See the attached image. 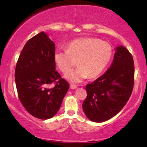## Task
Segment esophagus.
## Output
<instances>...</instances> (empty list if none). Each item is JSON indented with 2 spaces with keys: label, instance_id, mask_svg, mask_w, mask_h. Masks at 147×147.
Here are the masks:
<instances>
[{
  "label": "esophagus",
  "instance_id": "1",
  "mask_svg": "<svg viewBox=\"0 0 147 147\" xmlns=\"http://www.w3.org/2000/svg\"><path fill=\"white\" fill-rule=\"evenodd\" d=\"M70 88H71V89H76V88H77V86L71 84H70Z\"/></svg>",
  "mask_w": 147,
  "mask_h": 147
}]
</instances>
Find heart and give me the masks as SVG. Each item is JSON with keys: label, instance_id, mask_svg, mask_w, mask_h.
<instances>
[{"label": "heart", "instance_id": "1", "mask_svg": "<svg viewBox=\"0 0 147 147\" xmlns=\"http://www.w3.org/2000/svg\"><path fill=\"white\" fill-rule=\"evenodd\" d=\"M112 56L109 43L96 38L76 39L67 49L58 48L54 53V60L58 68L66 73L77 64L80 66L68 72L65 78L73 82H80L88 77L94 78L104 71Z\"/></svg>", "mask_w": 147, "mask_h": 147}]
</instances>
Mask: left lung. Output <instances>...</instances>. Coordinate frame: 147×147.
I'll return each mask as SVG.
<instances>
[{"label": "left lung", "instance_id": "1", "mask_svg": "<svg viewBox=\"0 0 147 147\" xmlns=\"http://www.w3.org/2000/svg\"><path fill=\"white\" fill-rule=\"evenodd\" d=\"M134 82L132 54L123 46L116 49L111 66L102 76L87 84L84 113L90 120L102 122L121 110L131 96Z\"/></svg>", "mask_w": 147, "mask_h": 147}]
</instances>
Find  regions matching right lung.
I'll use <instances>...</instances> for the list:
<instances>
[{
  "label": "right lung",
  "mask_w": 147,
  "mask_h": 147,
  "mask_svg": "<svg viewBox=\"0 0 147 147\" xmlns=\"http://www.w3.org/2000/svg\"><path fill=\"white\" fill-rule=\"evenodd\" d=\"M55 46L43 32L24 46L15 68V83L22 105L30 114L46 120L56 114L69 84L55 69Z\"/></svg>",
  "instance_id": "add662e5"
}]
</instances>
